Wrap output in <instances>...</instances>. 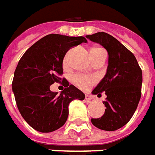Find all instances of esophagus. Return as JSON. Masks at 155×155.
Here are the masks:
<instances>
[{
	"label": "esophagus",
	"mask_w": 155,
	"mask_h": 155,
	"mask_svg": "<svg viewBox=\"0 0 155 155\" xmlns=\"http://www.w3.org/2000/svg\"><path fill=\"white\" fill-rule=\"evenodd\" d=\"M85 100H86V102L87 104H89V103H91V102L93 101V98H92L90 95H86Z\"/></svg>",
	"instance_id": "esophagus-1"
}]
</instances>
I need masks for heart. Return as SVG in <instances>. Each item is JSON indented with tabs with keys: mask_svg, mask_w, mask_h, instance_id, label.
Masks as SVG:
<instances>
[{
	"mask_svg": "<svg viewBox=\"0 0 155 155\" xmlns=\"http://www.w3.org/2000/svg\"><path fill=\"white\" fill-rule=\"evenodd\" d=\"M98 55H106V52L101 49V48H93L91 51V56H98ZM68 62V55L64 58V64L66 65ZM73 81L81 87L83 90H87L91 86V85L95 82V79L91 76H86L81 74H76L73 77Z\"/></svg>",
	"mask_w": 155,
	"mask_h": 155,
	"instance_id": "b5f03b06",
	"label": "heart"
}]
</instances>
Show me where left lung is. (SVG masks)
<instances>
[{
  "label": "left lung",
  "mask_w": 155,
  "mask_h": 155,
  "mask_svg": "<svg viewBox=\"0 0 155 155\" xmlns=\"http://www.w3.org/2000/svg\"><path fill=\"white\" fill-rule=\"evenodd\" d=\"M91 41L99 43L108 53V64L104 79L92 94L107 96L104 101V114L91 119L93 126L104 130H116L127 124L139 103L142 95L143 73L135 56L117 39L105 33L86 35Z\"/></svg>",
  "instance_id": "obj_1"
}]
</instances>
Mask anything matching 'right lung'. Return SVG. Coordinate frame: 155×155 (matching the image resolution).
<instances>
[{
	"mask_svg": "<svg viewBox=\"0 0 155 155\" xmlns=\"http://www.w3.org/2000/svg\"><path fill=\"white\" fill-rule=\"evenodd\" d=\"M87 42L83 36L51 34L39 40L22 56L14 72L12 91L25 120L40 132H51L64 126L69 115V104L84 100L85 94L63 79L60 94L50 90L63 74V60L71 47Z\"/></svg>",
	"mask_w": 155,
	"mask_h": 155,
	"instance_id": "obj_1",
	"label": "right lung"
}]
</instances>
